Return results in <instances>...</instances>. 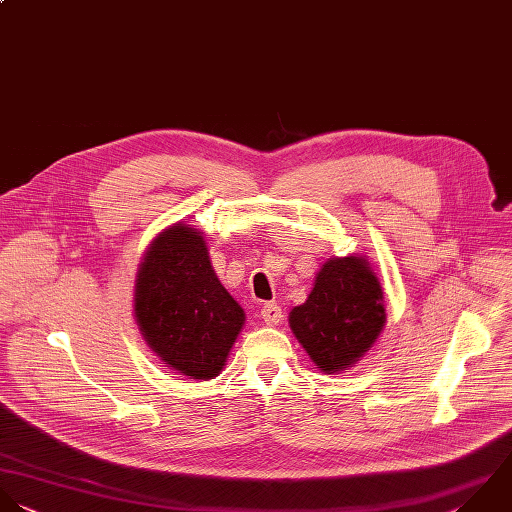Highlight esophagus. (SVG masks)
I'll return each mask as SVG.
<instances>
[{
	"label": "esophagus",
	"instance_id": "obj_1",
	"mask_svg": "<svg viewBox=\"0 0 512 512\" xmlns=\"http://www.w3.org/2000/svg\"><path fill=\"white\" fill-rule=\"evenodd\" d=\"M283 317V311L277 303H265L261 307V319L267 323V325H277Z\"/></svg>",
	"mask_w": 512,
	"mask_h": 512
}]
</instances>
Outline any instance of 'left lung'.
Here are the masks:
<instances>
[{"mask_svg":"<svg viewBox=\"0 0 512 512\" xmlns=\"http://www.w3.org/2000/svg\"><path fill=\"white\" fill-rule=\"evenodd\" d=\"M289 323L317 369L343 371L369 351L385 325L381 283L363 257H335Z\"/></svg>","mask_w":512,"mask_h":512,"instance_id":"1","label":"left lung"}]
</instances>
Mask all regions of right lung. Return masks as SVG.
Masks as SVG:
<instances>
[{
    "instance_id": "right-lung-1",
    "label": "right lung",
    "mask_w": 512,
    "mask_h": 512,
    "mask_svg": "<svg viewBox=\"0 0 512 512\" xmlns=\"http://www.w3.org/2000/svg\"><path fill=\"white\" fill-rule=\"evenodd\" d=\"M135 317L157 357L191 379L219 375L245 321L219 283L203 237L187 225H173L147 249Z\"/></svg>"
}]
</instances>
